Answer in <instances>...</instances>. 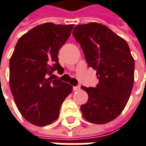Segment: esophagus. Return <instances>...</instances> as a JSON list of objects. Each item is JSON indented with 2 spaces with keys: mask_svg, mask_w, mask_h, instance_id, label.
<instances>
[{
  "mask_svg": "<svg viewBox=\"0 0 146 146\" xmlns=\"http://www.w3.org/2000/svg\"><path fill=\"white\" fill-rule=\"evenodd\" d=\"M80 88H81V87L79 86H75V87H73V90L74 91H78V90H80Z\"/></svg>",
  "mask_w": 146,
  "mask_h": 146,
  "instance_id": "1",
  "label": "esophagus"
}]
</instances>
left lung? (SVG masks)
I'll list each match as a JSON object with an SVG mask.
<instances>
[{"instance_id":"1","label":"left lung","mask_w":146,"mask_h":146,"mask_svg":"<svg viewBox=\"0 0 146 146\" xmlns=\"http://www.w3.org/2000/svg\"><path fill=\"white\" fill-rule=\"evenodd\" d=\"M73 35L99 78L95 88L81 87L88 95L81 106L83 116L93 124L109 123L121 113L129 99L135 80L134 58L125 40L100 23L77 25Z\"/></svg>"}]
</instances>
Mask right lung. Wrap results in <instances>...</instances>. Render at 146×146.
I'll use <instances>...</instances> for the list:
<instances>
[{
  "instance_id": "right-lung-1",
  "label": "right lung",
  "mask_w": 146,
  "mask_h": 146,
  "mask_svg": "<svg viewBox=\"0 0 146 146\" xmlns=\"http://www.w3.org/2000/svg\"><path fill=\"white\" fill-rule=\"evenodd\" d=\"M73 25L46 22L21 36L10 59V88L21 114L36 126L52 124L73 87L52 73L62 68L58 53ZM51 76V77H49Z\"/></svg>"
}]
</instances>
